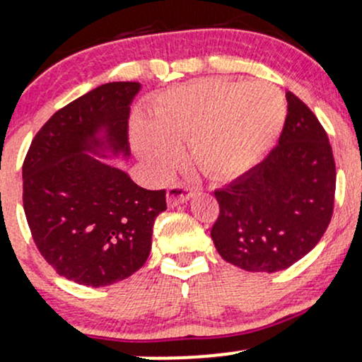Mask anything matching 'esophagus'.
<instances>
[{
	"label": "esophagus",
	"instance_id": "1",
	"mask_svg": "<svg viewBox=\"0 0 362 362\" xmlns=\"http://www.w3.org/2000/svg\"><path fill=\"white\" fill-rule=\"evenodd\" d=\"M194 189L189 185L184 184H173L168 187L167 190V201L170 206H178V204H184V202L189 201L192 197Z\"/></svg>",
	"mask_w": 362,
	"mask_h": 362
}]
</instances>
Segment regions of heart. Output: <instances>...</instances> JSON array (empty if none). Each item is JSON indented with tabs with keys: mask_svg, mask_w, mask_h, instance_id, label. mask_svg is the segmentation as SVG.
<instances>
[{
	"mask_svg": "<svg viewBox=\"0 0 362 362\" xmlns=\"http://www.w3.org/2000/svg\"><path fill=\"white\" fill-rule=\"evenodd\" d=\"M288 115L281 88L267 81L207 78L165 91L136 127L134 144L153 167L175 158L189 141L190 160L214 178L248 172L276 146Z\"/></svg>",
	"mask_w": 362,
	"mask_h": 362,
	"instance_id": "1",
	"label": "heart"
}]
</instances>
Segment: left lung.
<instances>
[{"label": "left lung", "instance_id": "1", "mask_svg": "<svg viewBox=\"0 0 362 362\" xmlns=\"http://www.w3.org/2000/svg\"><path fill=\"white\" fill-rule=\"evenodd\" d=\"M279 144L216 190L211 238L224 260L248 272L284 271L317 247L334 214L335 161L317 115L286 93Z\"/></svg>", "mask_w": 362, "mask_h": 362}]
</instances>
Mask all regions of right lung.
<instances>
[{
	"mask_svg": "<svg viewBox=\"0 0 362 362\" xmlns=\"http://www.w3.org/2000/svg\"><path fill=\"white\" fill-rule=\"evenodd\" d=\"M139 83L97 86L57 110L23 161V209L45 262L91 288L139 271L151 252L153 224L167 192L146 190L97 156H127V119Z\"/></svg>",
	"mask_w": 362,
	"mask_h": 362,
	"instance_id": "1",
	"label": "right lung"
}]
</instances>
